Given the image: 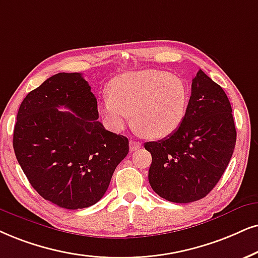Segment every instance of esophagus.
<instances>
[{
  "label": "esophagus",
  "instance_id": "1",
  "mask_svg": "<svg viewBox=\"0 0 258 258\" xmlns=\"http://www.w3.org/2000/svg\"><path fill=\"white\" fill-rule=\"evenodd\" d=\"M140 148H142V143L136 142V140H130V151L133 152Z\"/></svg>",
  "mask_w": 258,
  "mask_h": 258
}]
</instances>
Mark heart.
I'll use <instances>...</instances> for the list:
<instances>
[{
    "label": "heart",
    "instance_id": "b5f03b06",
    "mask_svg": "<svg viewBox=\"0 0 258 258\" xmlns=\"http://www.w3.org/2000/svg\"><path fill=\"white\" fill-rule=\"evenodd\" d=\"M109 95L99 102L107 128L122 131L133 122L149 139H163L177 131L187 114L189 93L184 81L158 70L131 71L110 81Z\"/></svg>",
    "mask_w": 258,
    "mask_h": 258
}]
</instances>
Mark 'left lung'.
<instances>
[{
  "mask_svg": "<svg viewBox=\"0 0 258 258\" xmlns=\"http://www.w3.org/2000/svg\"><path fill=\"white\" fill-rule=\"evenodd\" d=\"M236 137L226 94L199 70L180 128L167 138L144 144L152 156L150 185L161 198L177 204L205 198L229 165Z\"/></svg>",
  "mask_w": 258,
  "mask_h": 258,
  "instance_id": "8db88e82",
  "label": "left lung"
}]
</instances>
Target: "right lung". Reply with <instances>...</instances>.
Segmentation results:
<instances>
[{
    "mask_svg": "<svg viewBox=\"0 0 258 258\" xmlns=\"http://www.w3.org/2000/svg\"><path fill=\"white\" fill-rule=\"evenodd\" d=\"M97 119L96 97L78 73L53 75L21 102L13 148L29 183L45 200L78 210L105 195L128 153V139L107 131Z\"/></svg>",
    "mask_w": 258,
    "mask_h": 258,
    "instance_id": "right-lung-1",
    "label": "right lung"
}]
</instances>
